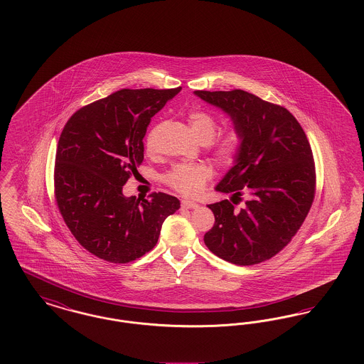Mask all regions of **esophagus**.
<instances>
[{"label": "esophagus", "mask_w": 364, "mask_h": 364, "mask_svg": "<svg viewBox=\"0 0 364 364\" xmlns=\"http://www.w3.org/2000/svg\"><path fill=\"white\" fill-rule=\"evenodd\" d=\"M199 205L192 202V200H181V208H196Z\"/></svg>", "instance_id": "1"}]
</instances>
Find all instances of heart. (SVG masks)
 Wrapping results in <instances>:
<instances>
[{"instance_id":"obj_1","label":"heart","mask_w":364,"mask_h":364,"mask_svg":"<svg viewBox=\"0 0 364 364\" xmlns=\"http://www.w3.org/2000/svg\"><path fill=\"white\" fill-rule=\"evenodd\" d=\"M188 122L200 141H210L211 153L220 164H230L236 159L242 146V132L237 127H229L220 135H215L218 128L217 117L205 109H193L188 113ZM149 151L154 149L153 134L146 139ZM211 169L205 164H180L165 174V181L173 190L183 195H195L205 187L211 177Z\"/></svg>"}]
</instances>
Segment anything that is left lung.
Here are the masks:
<instances>
[{"label":"left lung","instance_id":"left-lung-1","mask_svg":"<svg viewBox=\"0 0 364 364\" xmlns=\"http://www.w3.org/2000/svg\"><path fill=\"white\" fill-rule=\"evenodd\" d=\"M221 107L242 132L235 166L215 190L250 199L244 208L228 199L208 205L214 226L205 235L208 250L240 266L273 258L303 225L315 196V164L309 139L284 106L244 90L195 91Z\"/></svg>","mask_w":364,"mask_h":364}]
</instances>
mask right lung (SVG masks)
<instances>
[{
	"label": "right lung",
	"mask_w": 364,
	"mask_h": 364,
	"mask_svg": "<svg viewBox=\"0 0 364 364\" xmlns=\"http://www.w3.org/2000/svg\"><path fill=\"white\" fill-rule=\"evenodd\" d=\"M122 88L80 107L65 124L55 153L54 196L70 233L92 255L128 263L154 248L177 198L153 192L125 198L122 186L143 162L151 117L178 94Z\"/></svg>",
	"instance_id": "right-lung-1"
}]
</instances>
